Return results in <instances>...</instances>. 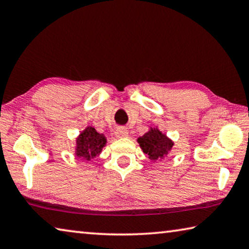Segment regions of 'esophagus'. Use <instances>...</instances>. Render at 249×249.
<instances>
[{"label":"esophagus","mask_w":249,"mask_h":249,"mask_svg":"<svg viewBox=\"0 0 249 249\" xmlns=\"http://www.w3.org/2000/svg\"><path fill=\"white\" fill-rule=\"evenodd\" d=\"M115 136L119 137V138H123V137H126L128 136V132L127 129H126L125 127H117L116 130H115Z\"/></svg>","instance_id":"34e87169"}]
</instances>
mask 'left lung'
<instances>
[{
	"instance_id": "obj_1",
	"label": "left lung",
	"mask_w": 249,
	"mask_h": 249,
	"mask_svg": "<svg viewBox=\"0 0 249 249\" xmlns=\"http://www.w3.org/2000/svg\"><path fill=\"white\" fill-rule=\"evenodd\" d=\"M138 142L142 151L148 155L151 160L163 158L174 146V142L158 129H150L144 136L138 138Z\"/></svg>"
}]
</instances>
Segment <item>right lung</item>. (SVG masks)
Listing matches in <instances>:
<instances>
[{"instance_id": "add662e5", "label": "right lung", "mask_w": 249, "mask_h": 249, "mask_svg": "<svg viewBox=\"0 0 249 249\" xmlns=\"http://www.w3.org/2000/svg\"><path fill=\"white\" fill-rule=\"evenodd\" d=\"M103 135L99 134L93 127H88L83 133L80 134L77 141V156L89 160L95 157L105 146Z\"/></svg>"}]
</instances>
